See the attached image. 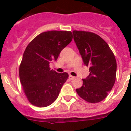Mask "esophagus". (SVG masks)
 <instances>
[{
    "instance_id": "esophagus-1",
    "label": "esophagus",
    "mask_w": 131,
    "mask_h": 131,
    "mask_svg": "<svg viewBox=\"0 0 131 131\" xmlns=\"http://www.w3.org/2000/svg\"><path fill=\"white\" fill-rule=\"evenodd\" d=\"M69 79H73L75 78V77H74L73 76L71 75H69Z\"/></svg>"
}]
</instances>
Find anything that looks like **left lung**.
<instances>
[{
    "mask_svg": "<svg viewBox=\"0 0 131 131\" xmlns=\"http://www.w3.org/2000/svg\"><path fill=\"white\" fill-rule=\"evenodd\" d=\"M73 39L84 64L89 67V75L76 89L81 98L89 103H98L106 98L116 79L115 56L103 39L89 31H73Z\"/></svg>",
    "mask_w": 131,
    "mask_h": 131,
    "instance_id": "obj_1",
    "label": "left lung"
}]
</instances>
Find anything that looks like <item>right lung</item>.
I'll list each match as a JSON object with an SVG mask.
<instances>
[{"label": "right lung", "instance_id": "add662e5", "mask_svg": "<svg viewBox=\"0 0 131 131\" xmlns=\"http://www.w3.org/2000/svg\"><path fill=\"white\" fill-rule=\"evenodd\" d=\"M73 39L71 31L43 32L31 40L25 48L19 66L20 82L31 104L44 107L52 104L59 95L69 75L50 68L60 52Z\"/></svg>", "mask_w": 131, "mask_h": 131}]
</instances>
